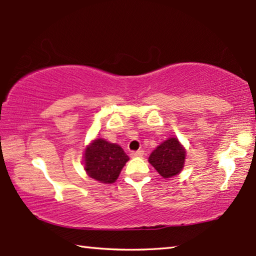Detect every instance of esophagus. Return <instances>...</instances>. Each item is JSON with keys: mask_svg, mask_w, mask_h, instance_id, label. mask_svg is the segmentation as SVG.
<instances>
[{"mask_svg": "<svg viewBox=\"0 0 256 256\" xmlns=\"http://www.w3.org/2000/svg\"><path fill=\"white\" fill-rule=\"evenodd\" d=\"M144 154V150H138V151H133L131 154L132 157H142V156Z\"/></svg>", "mask_w": 256, "mask_h": 256, "instance_id": "1", "label": "esophagus"}]
</instances>
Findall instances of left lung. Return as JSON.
Here are the masks:
<instances>
[{"mask_svg": "<svg viewBox=\"0 0 256 256\" xmlns=\"http://www.w3.org/2000/svg\"><path fill=\"white\" fill-rule=\"evenodd\" d=\"M185 149L176 138H170L158 146L149 157V162L164 178L180 174L185 162Z\"/></svg>", "mask_w": 256, "mask_h": 256, "instance_id": "8db88e82", "label": "left lung"}]
</instances>
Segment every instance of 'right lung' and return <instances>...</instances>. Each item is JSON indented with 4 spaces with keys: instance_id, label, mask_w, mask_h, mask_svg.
I'll list each match as a JSON object with an SVG mask.
<instances>
[{
    "instance_id": "add662e5",
    "label": "right lung",
    "mask_w": 256,
    "mask_h": 256,
    "mask_svg": "<svg viewBox=\"0 0 256 256\" xmlns=\"http://www.w3.org/2000/svg\"><path fill=\"white\" fill-rule=\"evenodd\" d=\"M130 158L118 144L96 138L84 151V170L92 178L112 184Z\"/></svg>"
}]
</instances>
